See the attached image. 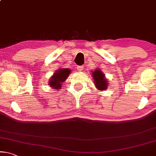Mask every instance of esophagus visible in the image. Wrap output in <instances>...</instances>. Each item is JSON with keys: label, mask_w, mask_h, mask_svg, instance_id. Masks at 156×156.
<instances>
[{"label": "esophagus", "mask_w": 156, "mask_h": 156, "mask_svg": "<svg viewBox=\"0 0 156 156\" xmlns=\"http://www.w3.org/2000/svg\"><path fill=\"white\" fill-rule=\"evenodd\" d=\"M77 69H78L79 72H81L82 70H83V66H78V67H77Z\"/></svg>", "instance_id": "esophagus-1"}]
</instances>
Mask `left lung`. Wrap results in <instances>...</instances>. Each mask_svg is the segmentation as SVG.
<instances>
[{"label": "left lung", "instance_id": "8db88e82", "mask_svg": "<svg viewBox=\"0 0 156 156\" xmlns=\"http://www.w3.org/2000/svg\"><path fill=\"white\" fill-rule=\"evenodd\" d=\"M93 82L95 88L98 89V90H105L109 86L108 80L105 77V74L101 71L100 68H96L94 71L91 70Z\"/></svg>", "mask_w": 156, "mask_h": 156}]
</instances>
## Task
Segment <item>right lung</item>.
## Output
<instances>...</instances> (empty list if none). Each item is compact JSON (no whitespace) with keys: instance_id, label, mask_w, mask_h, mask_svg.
I'll return each mask as SVG.
<instances>
[{"instance_id":"add662e5","label":"right lung","mask_w":156,"mask_h":156,"mask_svg":"<svg viewBox=\"0 0 156 156\" xmlns=\"http://www.w3.org/2000/svg\"><path fill=\"white\" fill-rule=\"evenodd\" d=\"M70 70L68 68H59L54 73L53 76L50 78L48 85L52 88L58 89L62 88L63 83L67 79L70 73Z\"/></svg>"}]
</instances>
